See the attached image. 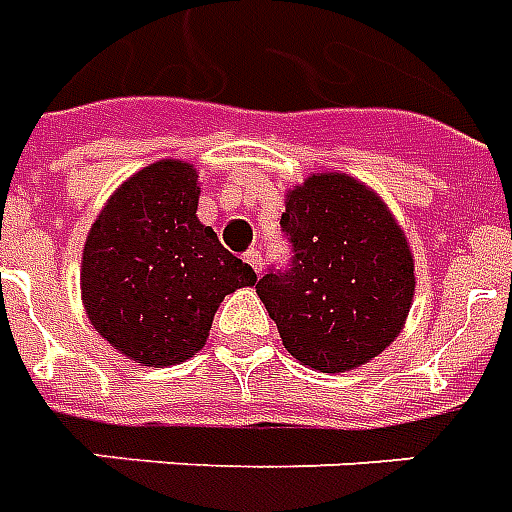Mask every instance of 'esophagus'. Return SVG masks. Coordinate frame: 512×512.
<instances>
[{
  "instance_id": "1",
  "label": "esophagus",
  "mask_w": 512,
  "mask_h": 512,
  "mask_svg": "<svg viewBox=\"0 0 512 512\" xmlns=\"http://www.w3.org/2000/svg\"><path fill=\"white\" fill-rule=\"evenodd\" d=\"M244 263H249V268L255 273H263V255L257 249H249L247 255H244Z\"/></svg>"
}]
</instances>
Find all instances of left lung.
I'll use <instances>...</instances> for the list:
<instances>
[{"instance_id":"8db88e82","label":"left lung","mask_w":512,"mask_h":512,"mask_svg":"<svg viewBox=\"0 0 512 512\" xmlns=\"http://www.w3.org/2000/svg\"><path fill=\"white\" fill-rule=\"evenodd\" d=\"M281 231L289 268L268 271L255 289L284 348L329 374L380 356L404 329L417 284L385 201L345 172H316L287 193Z\"/></svg>"}]
</instances>
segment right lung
Listing matches in <instances>:
<instances>
[{"mask_svg": "<svg viewBox=\"0 0 512 512\" xmlns=\"http://www.w3.org/2000/svg\"><path fill=\"white\" fill-rule=\"evenodd\" d=\"M193 164L162 159L124 180L82 252V303L111 348L140 366L196 356L225 295L257 273L196 217Z\"/></svg>", "mask_w": 512, "mask_h": 512, "instance_id": "add662e5", "label": "right lung"}]
</instances>
